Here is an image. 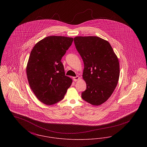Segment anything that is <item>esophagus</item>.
<instances>
[{
    "label": "esophagus",
    "mask_w": 147,
    "mask_h": 147,
    "mask_svg": "<svg viewBox=\"0 0 147 147\" xmlns=\"http://www.w3.org/2000/svg\"><path fill=\"white\" fill-rule=\"evenodd\" d=\"M79 77H78V76H77V77H73V80L74 81V82H76L77 80H78L79 79Z\"/></svg>",
    "instance_id": "34e87169"
}]
</instances>
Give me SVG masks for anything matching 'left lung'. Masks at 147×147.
<instances>
[{
    "instance_id": "obj_1",
    "label": "left lung",
    "mask_w": 147,
    "mask_h": 147,
    "mask_svg": "<svg viewBox=\"0 0 147 147\" xmlns=\"http://www.w3.org/2000/svg\"><path fill=\"white\" fill-rule=\"evenodd\" d=\"M84 64L83 77L86 89L82 98L91 105H101L111 96L119 77V64L109 42L97 36L74 38Z\"/></svg>"
}]
</instances>
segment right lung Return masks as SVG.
I'll return each instance as SVG.
<instances>
[{
  "instance_id": "add662e5",
  "label": "right lung",
  "mask_w": 147,
  "mask_h": 147,
  "mask_svg": "<svg viewBox=\"0 0 147 147\" xmlns=\"http://www.w3.org/2000/svg\"><path fill=\"white\" fill-rule=\"evenodd\" d=\"M73 41L71 37L48 36L37 43L30 53L26 67L29 85L46 105L62 100L71 84L61 59Z\"/></svg>"
}]
</instances>
